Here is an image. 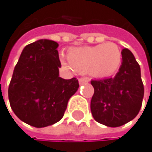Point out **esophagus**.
<instances>
[{
    "mask_svg": "<svg viewBox=\"0 0 152 152\" xmlns=\"http://www.w3.org/2000/svg\"><path fill=\"white\" fill-rule=\"evenodd\" d=\"M88 82H89V80H88V79H86V78H80V79H79V83H80V85L87 83Z\"/></svg>",
    "mask_w": 152,
    "mask_h": 152,
    "instance_id": "34e87169",
    "label": "esophagus"
}]
</instances>
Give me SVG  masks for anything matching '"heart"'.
Listing matches in <instances>:
<instances>
[{"instance_id":"obj_1","label":"heart","mask_w":152,"mask_h":152,"mask_svg":"<svg viewBox=\"0 0 152 152\" xmlns=\"http://www.w3.org/2000/svg\"><path fill=\"white\" fill-rule=\"evenodd\" d=\"M67 57L61 56V61L65 66L81 73L87 72L96 78L114 75L123 61L122 52L113 42L71 48L68 51Z\"/></svg>"}]
</instances>
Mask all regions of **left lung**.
Listing matches in <instances>:
<instances>
[{
	"label": "left lung",
	"instance_id": "8db88e82",
	"mask_svg": "<svg viewBox=\"0 0 152 152\" xmlns=\"http://www.w3.org/2000/svg\"><path fill=\"white\" fill-rule=\"evenodd\" d=\"M122 55V66L115 77L91 81L95 89L92 115L97 123L110 127L122 126L136 118L144 96L138 63L130 50L123 49Z\"/></svg>",
	"mask_w": 152,
	"mask_h": 152
}]
</instances>
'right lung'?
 Returning <instances> with one entry per match:
<instances>
[{
  "label": "right lung",
  "mask_w": 152,
  "mask_h": 152,
  "mask_svg": "<svg viewBox=\"0 0 152 152\" xmlns=\"http://www.w3.org/2000/svg\"><path fill=\"white\" fill-rule=\"evenodd\" d=\"M58 43L39 40L23 49L8 88L10 106L24 123L41 128L64 116L69 99L79 88L76 78L59 77Z\"/></svg>",
  "instance_id": "obj_1"
}]
</instances>
